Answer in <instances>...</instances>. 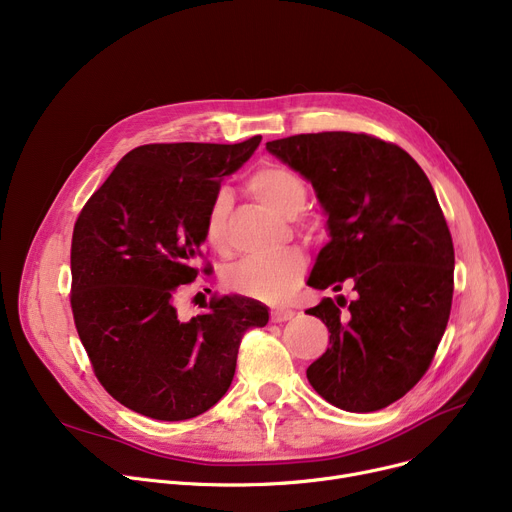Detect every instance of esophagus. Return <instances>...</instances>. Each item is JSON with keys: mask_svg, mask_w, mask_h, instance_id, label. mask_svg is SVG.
I'll return each instance as SVG.
<instances>
[{"mask_svg": "<svg viewBox=\"0 0 512 512\" xmlns=\"http://www.w3.org/2000/svg\"><path fill=\"white\" fill-rule=\"evenodd\" d=\"M293 316H295L293 310H283V308H277V310L270 312V320H273V322H287Z\"/></svg>", "mask_w": 512, "mask_h": 512, "instance_id": "esophagus-1", "label": "esophagus"}]
</instances>
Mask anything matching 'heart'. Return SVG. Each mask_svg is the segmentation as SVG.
Listing matches in <instances>:
<instances>
[{
  "label": "heart",
  "mask_w": 512,
  "mask_h": 512,
  "mask_svg": "<svg viewBox=\"0 0 512 512\" xmlns=\"http://www.w3.org/2000/svg\"><path fill=\"white\" fill-rule=\"evenodd\" d=\"M250 194L275 210L283 219H295L302 213L308 188L304 179L283 165H264L248 177ZM231 196L219 190L210 200L204 217V235L217 250L227 248V219ZM306 275V260L297 252H283L273 258H248L227 268L225 283L231 291L242 293L268 304H283L302 285Z\"/></svg>",
  "instance_id": "1"
}]
</instances>
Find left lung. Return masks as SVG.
Returning <instances> with one entry per match:
<instances>
[{"instance_id":"8db88e82","label":"left lung","mask_w":512,"mask_h":512,"mask_svg":"<svg viewBox=\"0 0 512 512\" xmlns=\"http://www.w3.org/2000/svg\"><path fill=\"white\" fill-rule=\"evenodd\" d=\"M266 150L308 179L326 215L330 239L308 285L355 291L347 312L343 295L308 310L330 337L306 376L339 409H384L430 368L453 304V237L430 179L368 134H297Z\"/></svg>"}]
</instances>
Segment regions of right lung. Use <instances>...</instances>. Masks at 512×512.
I'll list each match as a JSON object with an SVG mask.
<instances>
[{"instance_id":"right-lung-1","label":"right lung","mask_w":512,"mask_h":512,"mask_svg":"<svg viewBox=\"0 0 512 512\" xmlns=\"http://www.w3.org/2000/svg\"><path fill=\"white\" fill-rule=\"evenodd\" d=\"M260 140L138 146L74 225L78 337L107 393L140 415L182 422L208 411L231 386L242 335L268 322L264 304L237 293L190 320L175 310L198 277L206 208Z\"/></svg>"}]
</instances>
